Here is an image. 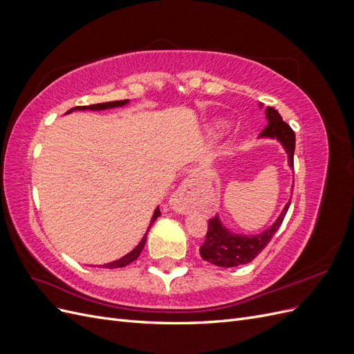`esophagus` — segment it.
Segmentation results:
<instances>
[{
    "instance_id": "34e87169",
    "label": "esophagus",
    "mask_w": 354,
    "mask_h": 354,
    "mask_svg": "<svg viewBox=\"0 0 354 354\" xmlns=\"http://www.w3.org/2000/svg\"><path fill=\"white\" fill-rule=\"evenodd\" d=\"M201 196V180L196 174H190L171 196V207L178 214H186L194 208Z\"/></svg>"
}]
</instances>
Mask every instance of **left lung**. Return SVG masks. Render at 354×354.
Returning a JSON list of instances; mask_svg holds the SVG:
<instances>
[{"instance_id": "obj_1", "label": "left lung", "mask_w": 354, "mask_h": 354, "mask_svg": "<svg viewBox=\"0 0 354 354\" xmlns=\"http://www.w3.org/2000/svg\"><path fill=\"white\" fill-rule=\"evenodd\" d=\"M263 108V103L259 104ZM267 125L260 133L259 138H269V140L279 142L286 152L288 165L294 169V151H295V133L286 122L282 121V116L273 108H266ZM291 205L289 199L282 212L269 227L257 234L234 233L224 226L220 216L208 221V232L205 242L201 246V257L205 261L218 267H236L252 261L259 255L266 245L272 241L274 233L279 230L281 224L286 216V211Z\"/></svg>"}]
</instances>
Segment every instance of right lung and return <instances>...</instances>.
Returning <instances> with one entry per match:
<instances>
[{
  "label": "right lung",
  "mask_w": 354,
  "mask_h": 354,
  "mask_svg": "<svg viewBox=\"0 0 354 354\" xmlns=\"http://www.w3.org/2000/svg\"><path fill=\"white\" fill-rule=\"evenodd\" d=\"M128 103H130V100H118V102H108V103H97V104H91V106H77V108L68 111L66 113H72L73 111H106V109H113V108H122V106H127ZM159 216H160V211H159V207H156L155 211H153V216L151 218V223H149V227H147L146 233L143 234L142 241L136 245V248L133 251L128 252V254H125L124 257H121V259H118V260L111 261V263H106V264H103L100 267H103V269H118V267H125V266H128L130 263L136 261L138 259V255H140L142 250L145 248V243H146V239H147L149 230H151L152 224L156 221V218Z\"/></svg>",
  "instance_id": "add662e5"
}]
</instances>
